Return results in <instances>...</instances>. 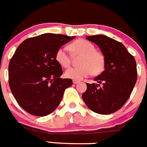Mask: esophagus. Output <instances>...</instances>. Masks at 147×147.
Segmentation results:
<instances>
[{"instance_id": "obj_1", "label": "esophagus", "mask_w": 147, "mask_h": 147, "mask_svg": "<svg viewBox=\"0 0 147 147\" xmlns=\"http://www.w3.org/2000/svg\"><path fill=\"white\" fill-rule=\"evenodd\" d=\"M73 83L75 84H76L79 83V81H77V80H73Z\"/></svg>"}]
</instances>
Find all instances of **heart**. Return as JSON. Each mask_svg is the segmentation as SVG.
Here are the masks:
<instances>
[{
	"mask_svg": "<svg viewBox=\"0 0 147 147\" xmlns=\"http://www.w3.org/2000/svg\"><path fill=\"white\" fill-rule=\"evenodd\" d=\"M74 53L82 54L79 64L77 67L68 68L65 72V77L74 80H82L90 74L98 75L102 72L105 65V56L101 52L95 50L91 42L79 39L68 46ZM55 61L63 68L71 65V58L64 47H60L55 53Z\"/></svg>",
	"mask_w": 147,
	"mask_h": 147,
	"instance_id": "obj_1",
	"label": "heart"
}]
</instances>
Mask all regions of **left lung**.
<instances>
[{
    "mask_svg": "<svg viewBox=\"0 0 147 147\" xmlns=\"http://www.w3.org/2000/svg\"><path fill=\"white\" fill-rule=\"evenodd\" d=\"M86 39L99 46L105 65V71L94 79L97 84L86 83L87 89L82 94V99L92 111L111 114L125 105L135 86L137 80L135 58L122 43L105 35L89 36Z\"/></svg>",
    "mask_w": 147,
    "mask_h": 147,
    "instance_id": "left-lung-1",
    "label": "left lung"
}]
</instances>
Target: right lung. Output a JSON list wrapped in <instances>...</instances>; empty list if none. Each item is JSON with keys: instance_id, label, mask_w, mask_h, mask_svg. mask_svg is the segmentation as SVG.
<instances>
[{"instance_id": "right-lung-1", "label": "right lung", "mask_w": 147, "mask_h": 147, "mask_svg": "<svg viewBox=\"0 0 147 147\" xmlns=\"http://www.w3.org/2000/svg\"><path fill=\"white\" fill-rule=\"evenodd\" d=\"M75 37L43 34L22 42L8 65V83L18 104L29 114L46 116L58 107L71 79H61L55 53Z\"/></svg>"}]
</instances>
